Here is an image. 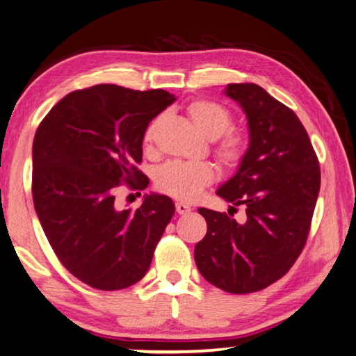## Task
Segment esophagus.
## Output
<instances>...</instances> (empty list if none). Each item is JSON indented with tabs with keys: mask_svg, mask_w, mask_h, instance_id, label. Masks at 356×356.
<instances>
[{
	"mask_svg": "<svg viewBox=\"0 0 356 356\" xmlns=\"http://www.w3.org/2000/svg\"><path fill=\"white\" fill-rule=\"evenodd\" d=\"M175 208H177L178 214H188V213L192 211V208L189 205H186V203H183V202L175 203Z\"/></svg>",
	"mask_w": 356,
	"mask_h": 356,
	"instance_id": "34e87169",
	"label": "esophagus"
}]
</instances>
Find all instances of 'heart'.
I'll use <instances>...</instances> for the list:
<instances>
[{"label": "heart", "mask_w": 356, "mask_h": 356, "mask_svg": "<svg viewBox=\"0 0 356 356\" xmlns=\"http://www.w3.org/2000/svg\"><path fill=\"white\" fill-rule=\"evenodd\" d=\"M189 118L202 136L209 140L219 138L214 147V156L225 172H235L246 159L249 142L241 132L230 131L233 115L222 104L211 99H195L186 107ZM156 123L145 134V147L153 142ZM216 178V170L208 162L172 161L162 165L156 173V188L178 200H194L200 192Z\"/></svg>", "instance_id": "1"}]
</instances>
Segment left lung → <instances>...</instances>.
Returning <instances> with one entry per match:
<instances>
[{
  "label": "left lung",
  "instance_id": "1",
  "mask_svg": "<svg viewBox=\"0 0 356 356\" xmlns=\"http://www.w3.org/2000/svg\"><path fill=\"white\" fill-rule=\"evenodd\" d=\"M225 95L243 107L249 149L236 175L218 195L244 206L247 220L200 208L205 238L194 259L202 276L224 292L266 289L287 275L311 230L320 191V167L305 126L292 108L255 83H230Z\"/></svg>",
  "mask_w": 356,
  "mask_h": 356
}]
</instances>
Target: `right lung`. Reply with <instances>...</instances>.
I'll list each match as a JSON object with an SVG mask.
<instances>
[{
	"label": "right lung",
	"instance_id": "right-lung-1",
	"mask_svg": "<svg viewBox=\"0 0 356 356\" xmlns=\"http://www.w3.org/2000/svg\"><path fill=\"white\" fill-rule=\"evenodd\" d=\"M175 101L164 90L95 85L69 92L38 127L34 209L58 260L92 289L112 292L138 282L173 218L167 195H147L137 209L118 208L115 195L123 186H148L137 167L143 136Z\"/></svg>",
	"mask_w": 356,
	"mask_h": 356
}]
</instances>
